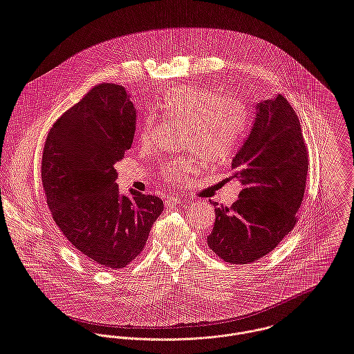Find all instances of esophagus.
<instances>
[{
	"label": "esophagus",
	"instance_id": "obj_1",
	"mask_svg": "<svg viewBox=\"0 0 354 354\" xmlns=\"http://www.w3.org/2000/svg\"><path fill=\"white\" fill-rule=\"evenodd\" d=\"M180 203H183V201H181L178 196H169V198L165 201V206H166V207H171V206L180 205Z\"/></svg>",
	"mask_w": 354,
	"mask_h": 354
}]
</instances>
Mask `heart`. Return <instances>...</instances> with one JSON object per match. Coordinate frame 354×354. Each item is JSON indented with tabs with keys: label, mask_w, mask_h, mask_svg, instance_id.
<instances>
[{
	"label": "heart",
	"mask_w": 354,
	"mask_h": 354,
	"mask_svg": "<svg viewBox=\"0 0 354 354\" xmlns=\"http://www.w3.org/2000/svg\"><path fill=\"white\" fill-rule=\"evenodd\" d=\"M169 118L188 123L187 144L207 163L228 160L239 148L248 126L245 107L232 97H221L213 89L184 84L170 89L155 104ZM153 130L152 119L145 118L140 138L148 142ZM191 159L178 158L166 163L162 176L167 181L181 183L192 171Z\"/></svg>",
	"instance_id": "obj_1"
}]
</instances>
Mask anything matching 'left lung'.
Wrapping results in <instances>:
<instances>
[{"label": "left lung", "instance_id": "1", "mask_svg": "<svg viewBox=\"0 0 354 354\" xmlns=\"http://www.w3.org/2000/svg\"><path fill=\"white\" fill-rule=\"evenodd\" d=\"M247 140L232 162L243 189L231 207H216L207 245L225 262L244 265L270 252L295 227L308 176L301 123L281 95L257 103Z\"/></svg>", "mask_w": 354, "mask_h": 354}]
</instances>
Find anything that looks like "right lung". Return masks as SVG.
I'll return each mask as SVG.
<instances>
[{
    "mask_svg": "<svg viewBox=\"0 0 354 354\" xmlns=\"http://www.w3.org/2000/svg\"><path fill=\"white\" fill-rule=\"evenodd\" d=\"M136 109L124 88L102 84L50 127L41 178L52 217L70 245L104 269H122L144 248L163 212L158 196L119 194L114 165L131 147Z\"/></svg>",
    "mask_w": 354,
    "mask_h": 354,
    "instance_id": "1",
    "label": "right lung"
}]
</instances>
